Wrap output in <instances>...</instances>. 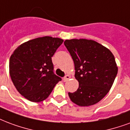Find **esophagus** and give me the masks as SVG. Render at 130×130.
Returning <instances> with one entry per match:
<instances>
[{"label": "esophagus", "mask_w": 130, "mask_h": 130, "mask_svg": "<svg viewBox=\"0 0 130 130\" xmlns=\"http://www.w3.org/2000/svg\"><path fill=\"white\" fill-rule=\"evenodd\" d=\"M70 75H66L65 77L63 78V79H62V80H63V81H65H65H68V80L70 79Z\"/></svg>", "instance_id": "esophagus-1"}]
</instances>
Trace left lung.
I'll return each instance as SVG.
<instances>
[{
	"mask_svg": "<svg viewBox=\"0 0 130 130\" xmlns=\"http://www.w3.org/2000/svg\"><path fill=\"white\" fill-rule=\"evenodd\" d=\"M64 45L74 62L78 88L68 94L79 106L97 103L111 89L118 73L114 55L104 46L92 40H66Z\"/></svg>",
	"mask_w": 130,
	"mask_h": 130,
	"instance_id": "1",
	"label": "left lung"
}]
</instances>
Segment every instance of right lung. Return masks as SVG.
Masks as SVG:
<instances>
[{
    "mask_svg": "<svg viewBox=\"0 0 130 130\" xmlns=\"http://www.w3.org/2000/svg\"><path fill=\"white\" fill-rule=\"evenodd\" d=\"M62 39L44 36L25 42L9 59V74L18 92L32 102L45 100L61 78L54 73L52 57Z\"/></svg>",
    "mask_w": 130,
    "mask_h": 130,
    "instance_id": "right-lung-1",
    "label": "right lung"
}]
</instances>
